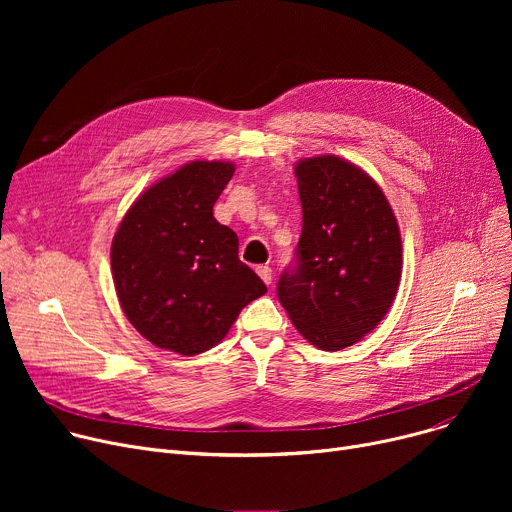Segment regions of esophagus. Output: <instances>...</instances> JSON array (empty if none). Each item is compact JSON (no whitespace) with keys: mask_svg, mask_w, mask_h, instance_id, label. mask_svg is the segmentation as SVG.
Listing matches in <instances>:
<instances>
[{"mask_svg":"<svg viewBox=\"0 0 512 512\" xmlns=\"http://www.w3.org/2000/svg\"><path fill=\"white\" fill-rule=\"evenodd\" d=\"M257 274L261 276V280L270 286L272 284V267L270 265H259L257 267Z\"/></svg>","mask_w":512,"mask_h":512,"instance_id":"34e87169","label":"esophagus"}]
</instances>
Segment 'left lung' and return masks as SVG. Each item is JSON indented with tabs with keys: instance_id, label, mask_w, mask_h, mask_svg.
Listing matches in <instances>:
<instances>
[{
	"instance_id": "8db88e82",
	"label": "left lung",
	"mask_w": 512,
	"mask_h": 512,
	"mask_svg": "<svg viewBox=\"0 0 512 512\" xmlns=\"http://www.w3.org/2000/svg\"><path fill=\"white\" fill-rule=\"evenodd\" d=\"M294 174L303 232L278 299L301 336L334 353L390 311L402 274L400 230L380 184L351 161L317 155L301 159Z\"/></svg>"
}]
</instances>
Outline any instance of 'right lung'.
Here are the masks:
<instances>
[{
  "label": "right lung",
  "mask_w": 512,
  "mask_h": 512,
  "mask_svg": "<svg viewBox=\"0 0 512 512\" xmlns=\"http://www.w3.org/2000/svg\"><path fill=\"white\" fill-rule=\"evenodd\" d=\"M230 161H191L130 205L112 242L120 307L157 348L193 357L218 344L267 292L238 259V236L213 218Z\"/></svg>",
  "instance_id": "obj_1"
}]
</instances>
